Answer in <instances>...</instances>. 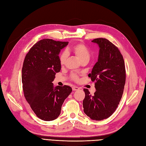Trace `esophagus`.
I'll list each match as a JSON object with an SVG mask.
<instances>
[{"instance_id": "obj_1", "label": "esophagus", "mask_w": 146, "mask_h": 146, "mask_svg": "<svg viewBox=\"0 0 146 146\" xmlns=\"http://www.w3.org/2000/svg\"><path fill=\"white\" fill-rule=\"evenodd\" d=\"M79 90V88L78 87V86H74L72 87V90L73 91H77V90Z\"/></svg>"}]
</instances>
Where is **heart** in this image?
Here are the masks:
<instances>
[{"mask_svg":"<svg viewBox=\"0 0 146 146\" xmlns=\"http://www.w3.org/2000/svg\"><path fill=\"white\" fill-rule=\"evenodd\" d=\"M70 52H72L78 60L80 61L84 60H90V52L89 50L88 49L84 44H78L72 46L71 48H70ZM67 58V54L65 52L61 53L60 55V61L61 64H64ZM72 78L74 79H77V77L75 75H73Z\"/></svg>","mask_w":146,"mask_h":146,"instance_id":"obj_1","label":"heart"}]
</instances>
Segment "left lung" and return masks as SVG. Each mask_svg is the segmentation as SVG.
Returning <instances> with one entry per match:
<instances>
[{"mask_svg": "<svg viewBox=\"0 0 146 146\" xmlns=\"http://www.w3.org/2000/svg\"><path fill=\"white\" fill-rule=\"evenodd\" d=\"M100 48L98 61L88 74L95 82L96 91L92 96L84 89V111L90 119L102 120L115 112L123 93L126 80L125 62L119 50L108 39L95 38L92 41Z\"/></svg>", "mask_w": 146, "mask_h": 146, "instance_id": "1", "label": "left lung"}]
</instances>
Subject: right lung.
Returning a JSON list of instances; mask_svg holds the SVG:
<instances>
[{"instance_id": "add662e5", "label": "right lung", "mask_w": 146, "mask_h": 146, "mask_svg": "<svg viewBox=\"0 0 146 146\" xmlns=\"http://www.w3.org/2000/svg\"><path fill=\"white\" fill-rule=\"evenodd\" d=\"M68 42L45 38L37 42L27 53L22 68L23 89L26 101L38 118L55 120L70 93V86H54L52 82L61 70L59 54Z\"/></svg>"}]
</instances>
